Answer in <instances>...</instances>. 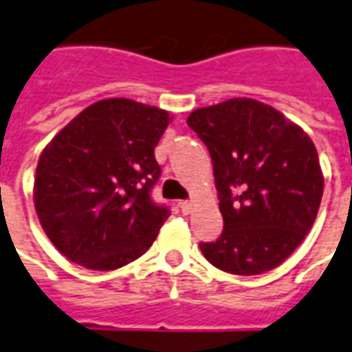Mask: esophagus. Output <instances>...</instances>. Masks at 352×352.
Returning a JSON list of instances; mask_svg holds the SVG:
<instances>
[{"label": "esophagus", "mask_w": 352, "mask_h": 352, "mask_svg": "<svg viewBox=\"0 0 352 352\" xmlns=\"http://www.w3.org/2000/svg\"><path fill=\"white\" fill-rule=\"evenodd\" d=\"M178 206H180V210L184 212V214H189V212H191V206H193V203H191V201H180V203H178Z\"/></svg>", "instance_id": "esophagus-1"}]
</instances>
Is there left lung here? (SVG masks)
Masks as SVG:
<instances>
[{
  "label": "left lung",
  "instance_id": "left-lung-1",
  "mask_svg": "<svg viewBox=\"0 0 352 352\" xmlns=\"http://www.w3.org/2000/svg\"><path fill=\"white\" fill-rule=\"evenodd\" d=\"M191 131L208 148L223 231L201 243L214 267L260 275L280 265L305 239L320 206L324 178L315 144L296 123L252 98L191 111Z\"/></svg>",
  "mask_w": 352,
  "mask_h": 352
}]
</instances>
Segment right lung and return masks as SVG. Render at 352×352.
<instances>
[{
    "mask_svg": "<svg viewBox=\"0 0 352 352\" xmlns=\"http://www.w3.org/2000/svg\"><path fill=\"white\" fill-rule=\"evenodd\" d=\"M168 111L126 98L92 104L39 157L34 201L51 243L94 271L146 254L168 206L151 199L161 166L155 146Z\"/></svg>",
    "mask_w": 352,
    "mask_h": 352,
    "instance_id": "1",
    "label": "right lung"
}]
</instances>
